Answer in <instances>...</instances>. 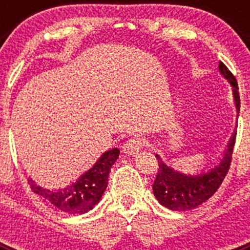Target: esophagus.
I'll return each mask as SVG.
<instances>
[{
    "label": "esophagus",
    "mask_w": 250,
    "mask_h": 250,
    "mask_svg": "<svg viewBox=\"0 0 250 250\" xmlns=\"http://www.w3.org/2000/svg\"><path fill=\"white\" fill-rule=\"evenodd\" d=\"M143 146H144V141L141 139H130L123 145V151L127 155H135L143 149Z\"/></svg>",
    "instance_id": "esophagus-1"
}]
</instances>
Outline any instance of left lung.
I'll use <instances>...</instances> for the list:
<instances>
[{
  "instance_id": "1",
  "label": "left lung",
  "mask_w": 250,
  "mask_h": 250,
  "mask_svg": "<svg viewBox=\"0 0 250 250\" xmlns=\"http://www.w3.org/2000/svg\"><path fill=\"white\" fill-rule=\"evenodd\" d=\"M219 72L233 87L234 105L237 109V115H239L240 99L237 80L223 62H219ZM235 138L237 131L231 134L227 149L223 152V158H220L218 163L213 164L209 170H202L194 175L174 170L156 154L159 169L155 182L152 184V193L158 202L170 210L178 211L191 210L207 202L218 190L225 175L228 174Z\"/></svg>"
}]
</instances>
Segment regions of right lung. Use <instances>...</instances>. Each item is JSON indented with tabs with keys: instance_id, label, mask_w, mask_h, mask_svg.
<instances>
[{
	"instance_id": "1",
	"label": "right lung",
	"mask_w": 250,
	"mask_h": 250,
	"mask_svg": "<svg viewBox=\"0 0 250 250\" xmlns=\"http://www.w3.org/2000/svg\"><path fill=\"white\" fill-rule=\"evenodd\" d=\"M119 154L120 150L118 147L105 151L76 182L65 188L50 190L37 185L32 179H28V183L34 193L42 196L59 210L68 214H85L94 209L101 200L107 187L110 169L118 160Z\"/></svg>"
}]
</instances>
